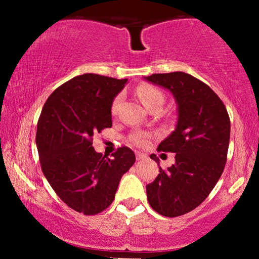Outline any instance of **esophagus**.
Listing matches in <instances>:
<instances>
[{"label": "esophagus", "mask_w": 259, "mask_h": 259, "mask_svg": "<svg viewBox=\"0 0 259 259\" xmlns=\"http://www.w3.org/2000/svg\"><path fill=\"white\" fill-rule=\"evenodd\" d=\"M136 159H137L138 161L144 160V159H146V155L143 154V153H140V152H137V153H136Z\"/></svg>", "instance_id": "obj_1"}]
</instances>
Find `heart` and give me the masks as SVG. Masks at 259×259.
Masks as SVG:
<instances>
[{
	"mask_svg": "<svg viewBox=\"0 0 259 259\" xmlns=\"http://www.w3.org/2000/svg\"><path fill=\"white\" fill-rule=\"evenodd\" d=\"M137 95L139 99L142 100L144 106L146 108L151 107L152 105L161 103L163 104V94L161 93L159 89H156L155 87L150 84H140L137 88ZM120 103V97H116L115 100L113 102L112 105V112L116 113L117 111V105ZM135 142L137 144H144L145 143V137L143 135H138L135 137Z\"/></svg>",
	"mask_w": 259,
	"mask_h": 259,
	"instance_id": "1",
	"label": "heart"
}]
</instances>
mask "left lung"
<instances>
[{"label":"left lung","mask_w":259,"mask_h":259,"mask_svg":"<svg viewBox=\"0 0 259 259\" xmlns=\"http://www.w3.org/2000/svg\"><path fill=\"white\" fill-rule=\"evenodd\" d=\"M174 95L178 120L157 151L176 153L175 163L146 185L147 200L157 213L177 217L203 202L224 171L231 122L222 99L202 81L184 72L144 77ZM159 162V157L151 154Z\"/></svg>","instance_id":"obj_1"}]
</instances>
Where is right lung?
Instances as JSON below:
<instances>
[{"instance_id":"add662e5","label":"right lung","mask_w":259,"mask_h":259,"mask_svg":"<svg viewBox=\"0 0 259 259\" xmlns=\"http://www.w3.org/2000/svg\"><path fill=\"white\" fill-rule=\"evenodd\" d=\"M128 78L87 73L52 93L37 122L36 146L43 175L69 208L97 214L115 198L121 177L135 163L129 147L109 159L93 146L94 134L112 126V104Z\"/></svg>"}]
</instances>
